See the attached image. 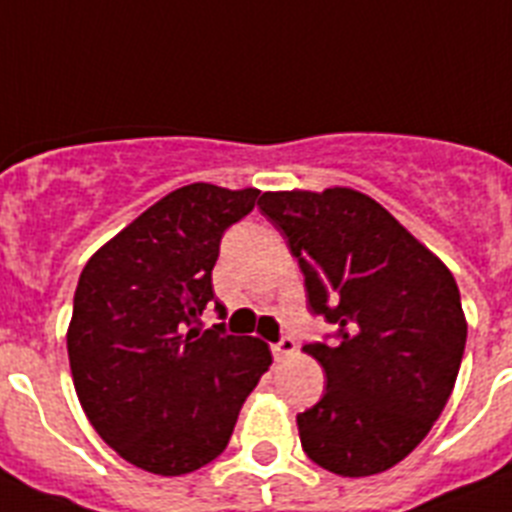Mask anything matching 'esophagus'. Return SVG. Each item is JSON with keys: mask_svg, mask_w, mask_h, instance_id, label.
Masks as SVG:
<instances>
[{"mask_svg": "<svg viewBox=\"0 0 512 512\" xmlns=\"http://www.w3.org/2000/svg\"><path fill=\"white\" fill-rule=\"evenodd\" d=\"M291 353H296V340H293V337H281V340L273 345L275 361H283V358H288Z\"/></svg>", "mask_w": 512, "mask_h": 512, "instance_id": "esophagus-1", "label": "esophagus"}]
</instances>
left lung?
I'll return each instance as SVG.
<instances>
[{"label":"left lung","instance_id":"1","mask_svg":"<svg viewBox=\"0 0 512 512\" xmlns=\"http://www.w3.org/2000/svg\"><path fill=\"white\" fill-rule=\"evenodd\" d=\"M257 206L340 340L304 345L327 373L324 397L296 417L306 456L340 477L391 469L430 433L459 376L466 319L451 270L358 190L262 193Z\"/></svg>","mask_w":512,"mask_h":512}]
</instances>
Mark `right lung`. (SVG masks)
Returning a JSON list of instances; mask_svg holds the SVG:
<instances>
[{"label": "right lung", "instance_id": "1", "mask_svg": "<svg viewBox=\"0 0 512 512\" xmlns=\"http://www.w3.org/2000/svg\"><path fill=\"white\" fill-rule=\"evenodd\" d=\"M257 195L208 182L172 190L79 275L66 332L74 389L102 441L151 474L180 477L216 459L273 363L257 337L198 327L221 237Z\"/></svg>", "mask_w": 512, "mask_h": 512}]
</instances>
